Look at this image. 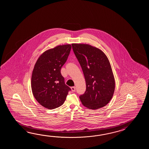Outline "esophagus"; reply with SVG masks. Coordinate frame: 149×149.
Returning <instances> with one entry per match:
<instances>
[{"mask_svg": "<svg viewBox=\"0 0 149 149\" xmlns=\"http://www.w3.org/2000/svg\"><path fill=\"white\" fill-rule=\"evenodd\" d=\"M71 91L72 92H75L76 91V87H71Z\"/></svg>", "mask_w": 149, "mask_h": 149, "instance_id": "34e87169", "label": "esophagus"}]
</instances>
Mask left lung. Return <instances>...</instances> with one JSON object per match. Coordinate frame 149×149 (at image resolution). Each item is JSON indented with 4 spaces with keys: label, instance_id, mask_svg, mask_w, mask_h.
<instances>
[{
    "label": "left lung",
    "instance_id": "left-lung-1",
    "mask_svg": "<svg viewBox=\"0 0 149 149\" xmlns=\"http://www.w3.org/2000/svg\"><path fill=\"white\" fill-rule=\"evenodd\" d=\"M72 46L85 78L86 92L79 96L82 105L93 110L105 107L110 101L115 89L108 57L101 49L90 45L72 44Z\"/></svg>",
    "mask_w": 149,
    "mask_h": 149
}]
</instances>
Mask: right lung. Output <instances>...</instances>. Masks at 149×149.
Here are the masks:
<instances>
[{
    "mask_svg": "<svg viewBox=\"0 0 149 149\" xmlns=\"http://www.w3.org/2000/svg\"><path fill=\"white\" fill-rule=\"evenodd\" d=\"M71 49L70 44L58 45L45 51L35 64L32 73V92L38 103L46 109L61 106L71 91L61 73Z\"/></svg>",
    "mask_w": 149,
    "mask_h": 149,
    "instance_id": "add662e5",
    "label": "right lung"
}]
</instances>
